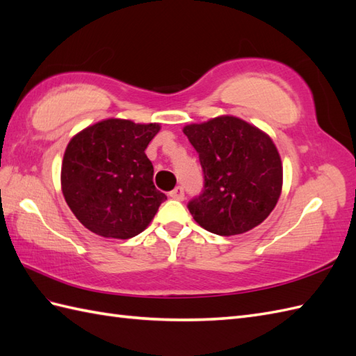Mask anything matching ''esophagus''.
Here are the masks:
<instances>
[{
    "mask_svg": "<svg viewBox=\"0 0 356 356\" xmlns=\"http://www.w3.org/2000/svg\"><path fill=\"white\" fill-rule=\"evenodd\" d=\"M170 197L172 198V200H179V202H181V200L185 198V191H184V188L181 186H177V188H175L170 193Z\"/></svg>",
    "mask_w": 356,
    "mask_h": 356,
    "instance_id": "34e87169",
    "label": "esophagus"
}]
</instances>
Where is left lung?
<instances>
[{"instance_id":"obj_1","label":"left lung","mask_w":356,"mask_h":356,"mask_svg":"<svg viewBox=\"0 0 356 356\" xmlns=\"http://www.w3.org/2000/svg\"><path fill=\"white\" fill-rule=\"evenodd\" d=\"M198 153L204 189L188 204L204 230L234 236L250 232L277 206L282 163L270 136L234 115L184 127Z\"/></svg>"}]
</instances>
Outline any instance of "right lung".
Segmentation results:
<instances>
[{
	"label": "right lung",
	"mask_w": 356,
	"mask_h": 356,
	"mask_svg": "<svg viewBox=\"0 0 356 356\" xmlns=\"http://www.w3.org/2000/svg\"><path fill=\"white\" fill-rule=\"evenodd\" d=\"M159 123L106 118L78 132L61 163V191L86 229L129 239L145 230L167 195L153 185L145 149Z\"/></svg>",
	"instance_id": "obj_1"
}]
</instances>
